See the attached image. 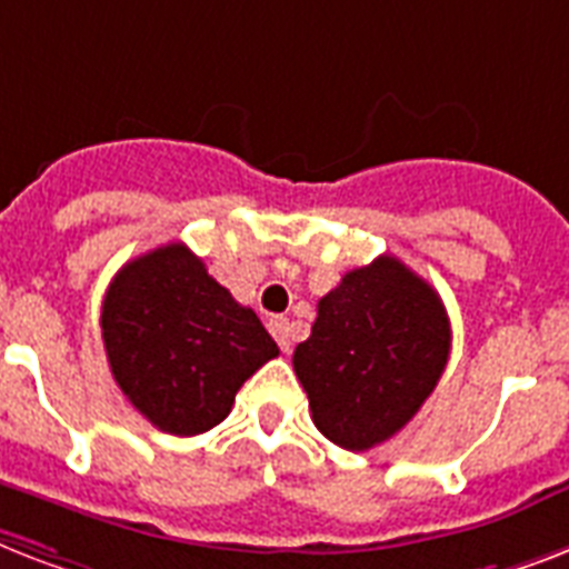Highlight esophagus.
<instances>
[{"mask_svg":"<svg viewBox=\"0 0 569 569\" xmlns=\"http://www.w3.org/2000/svg\"><path fill=\"white\" fill-rule=\"evenodd\" d=\"M267 329H270V335L276 338V343H279L281 352H290V347H293V340H290V322L288 317H270V322H267Z\"/></svg>","mask_w":569,"mask_h":569,"instance_id":"34e87169","label":"esophagus"}]
</instances>
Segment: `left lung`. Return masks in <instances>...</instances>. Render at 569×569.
Segmentation results:
<instances>
[{
    "label": "left lung",
    "mask_w": 569,
    "mask_h": 569,
    "mask_svg": "<svg viewBox=\"0 0 569 569\" xmlns=\"http://www.w3.org/2000/svg\"><path fill=\"white\" fill-rule=\"evenodd\" d=\"M449 343L438 290L399 258L347 272L293 352L313 426L349 452L390 440L438 388Z\"/></svg>",
    "instance_id": "obj_1"
}]
</instances>
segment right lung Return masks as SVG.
<instances>
[{
	"label": "right lung",
	"instance_id": "add662e5",
	"mask_svg": "<svg viewBox=\"0 0 569 569\" xmlns=\"http://www.w3.org/2000/svg\"><path fill=\"white\" fill-rule=\"evenodd\" d=\"M102 340L113 381L167 435H202L229 417L240 385L276 340L202 258L167 243L122 267L104 290Z\"/></svg>",
	"mask_w": 569,
	"mask_h": 569
}]
</instances>
